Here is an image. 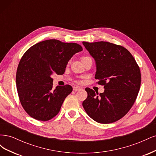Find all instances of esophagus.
Returning a JSON list of instances; mask_svg holds the SVG:
<instances>
[{"mask_svg": "<svg viewBox=\"0 0 156 156\" xmlns=\"http://www.w3.org/2000/svg\"><path fill=\"white\" fill-rule=\"evenodd\" d=\"M73 89L74 91H77V90H81V88L79 87H74L73 88Z\"/></svg>", "mask_w": 156, "mask_h": 156, "instance_id": "34e87169", "label": "esophagus"}]
</instances>
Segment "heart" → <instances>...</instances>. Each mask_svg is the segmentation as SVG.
<instances>
[{"label": "heart", "mask_w": 156, "mask_h": 156, "mask_svg": "<svg viewBox=\"0 0 156 156\" xmlns=\"http://www.w3.org/2000/svg\"><path fill=\"white\" fill-rule=\"evenodd\" d=\"M88 58H90L89 56H83V57L81 58V61L85 60V59H88Z\"/></svg>", "instance_id": "heart-1"}]
</instances>
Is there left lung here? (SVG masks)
<instances>
[{
  "instance_id": "8db88e82",
  "label": "left lung",
  "mask_w": 156,
  "mask_h": 156,
  "mask_svg": "<svg viewBox=\"0 0 156 156\" xmlns=\"http://www.w3.org/2000/svg\"><path fill=\"white\" fill-rule=\"evenodd\" d=\"M83 44L95 60V79L105 88L100 94L85 88L88 96L83 108L98 123H112L124 116L135 101L141 81L139 67L124 47L107 41Z\"/></svg>"
}]
</instances>
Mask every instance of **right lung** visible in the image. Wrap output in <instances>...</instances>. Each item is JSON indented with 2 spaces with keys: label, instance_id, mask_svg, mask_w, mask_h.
Returning a JSON list of instances; mask_svg holds the SVG:
<instances>
[{
  "label": "right lung",
  "instance_id": "obj_1",
  "mask_svg": "<svg viewBox=\"0 0 156 156\" xmlns=\"http://www.w3.org/2000/svg\"><path fill=\"white\" fill-rule=\"evenodd\" d=\"M82 47L57 40L40 41L28 49L21 58L16 73L20 102L33 119L48 121L59 112L72 87L69 84L53 89L52 75H62L68 61Z\"/></svg>",
  "mask_w": 156,
  "mask_h": 156
}]
</instances>
